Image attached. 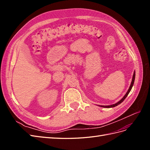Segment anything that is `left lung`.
<instances>
[{
	"mask_svg": "<svg viewBox=\"0 0 150 150\" xmlns=\"http://www.w3.org/2000/svg\"><path fill=\"white\" fill-rule=\"evenodd\" d=\"M134 79H135V72H134V74H133V79H132V81H131V85H130L129 88V89H128V91H127V93H126V94L125 95L124 97L122 98L121 99V100H120V101H118V102L116 103H115V104H112V105H110V106H101V105H100V106H99L103 107V108H113V107H115V106H116L118 105V104H121V103L122 101H123L125 100V98L127 97V96H128V94L129 93L130 91L131 90V89H132V87H133V84H134Z\"/></svg>",
	"mask_w": 150,
	"mask_h": 150,
	"instance_id": "1",
	"label": "left lung"
}]
</instances>
